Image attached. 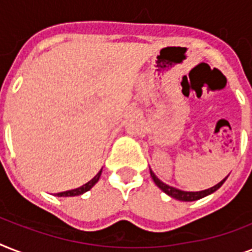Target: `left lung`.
Masks as SVG:
<instances>
[{
	"instance_id": "left-lung-1",
	"label": "left lung",
	"mask_w": 252,
	"mask_h": 252,
	"mask_svg": "<svg viewBox=\"0 0 252 252\" xmlns=\"http://www.w3.org/2000/svg\"><path fill=\"white\" fill-rule=\"evenodd\" d=\"M150 175H152V178H153L154 183L157 184V187H159L162 189V191L165 192V193H167L168 196H171V197H174V199L176 200H180V201H195V200H199V199H203V197H205V196L211 195V193H213L215 191H217L221 186L223 184V182L226 180V178L225 179H222L221 182H220L219 184H216V186H213V187L208 188V189H204V191H197V192H188V191H182V189H178V188L175 187H171V186H168V184L163 183L162 180H159L156 176V174H154L152 170H150Z\"/></svg>"
}]
</instances>
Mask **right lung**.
<instances>
[{
    "label": "right lung",
    "mask_w": 252,
    "mask_h": 252,
    "mask_svg": "<svg viewBox=\"0 0 252 252\" xmlns=\"http://www.w3.org/2000/svg\"><path fill=\"white\" fill-rule=\"evenodd\" d=\"M100 174H102V170L96 174V175L91 180H89L86 184H84V186H81V187L78 188H74V189H69V191H64V192H59V193H56V196H59V197H69V196H78V195H82V193H85V192H87L89 189H91V188L94 187L95 183L98 182L99 178H100Z\"/></svg>",
    "instance_id": "right-lung-1"
}]
</instances>
